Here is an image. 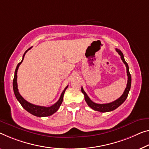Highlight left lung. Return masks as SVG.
Masks as SVG:
<instances>
[{
    "label": "left lung",
    "instance_id": "8db88e82",
    "mask_svg": "<svg viewBox=\"0 0 149 149\" xmlns=\"http://www.w3.org/2000/svg\"><path fill=\"white\" fill-rule=\"evenodd\" d=\"M116 51L118 52V54L120 56L121 60L123 61V62L124 63V64L126 66V67H127V77H128L127 87H126L124 93H123V95H121V97L120 98H118V99H116V100H114V101L110 102V103L97 104V103H95V102H93L92 100L90 99V98L88 97V95H86V93L84 92V91L83 90L82 87L81 88L82 93H83V95H84V100H85V101L86 102V103H87L88 106L90 107L91 109L95 110V111L101 112V113H106V112L114 111V109L118 108L120 105L122 104L123 102L125 101V100L127 99L128 95H129V91L130 89V86H131V75H130V72H129V65H128L127 62H126L125 60V58H124V56H123V52H121L119 49H116Z\"/></svg>",
    "mask_w": 149,
    "mask_h": 149
}]
</instances>
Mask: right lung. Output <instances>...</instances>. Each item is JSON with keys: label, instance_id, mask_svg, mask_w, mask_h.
<instances>
[{"label": "right lung", "instance_id": "right-lung-1", "mask_svg": "<svg viewBox=\"0 0 149 149\" xmlns=\"http://www.w3.org/2000/svg\"><path fill=\"white\" fill-rule=\"evenodd\" d=\"M32 47L29 48L28 50H26V51L23 54V56H22V61L20 62V63L17 65V67L16 68L15 72V77H14V79H13V91L14 93H15V97L17 98V99L19 100V102L20 103V104L22 105V107L26 110V111H28L29 113H30L33 115L36 116H39V117H43V116H51L52 114H53L54 113L58 111V109H59V107L62 104L63 100V97H64V94H65V92L66 91V89L68 88V86L65 88V90L63 91V93H61V95L58 101H57L55 104H54L53 105H52L51 107H42V106H38V105H35L33 104L30 103V102H27L24 98L22 97L21 95H20V93L19 92V90H18V85H17V70L18 68H19V66L20 64L22 63V61H23L24 57L25 54L26 53V52L31 49Z\"/></svg>", "mask_w": 149, "mask_h": 149}]
</instances>
